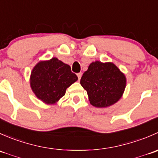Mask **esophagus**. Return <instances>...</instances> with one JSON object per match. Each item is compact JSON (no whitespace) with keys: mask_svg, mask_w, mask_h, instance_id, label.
<instances>
[{"mask_svg":"<svg viewBox=\"0 0 158 158\" xmlns=\"http://www.w3.org/2000/svg\"><path fill=\"white\" fill-rule=\"evenodd\" d=\"M82 73H77V76H78V79H79V80H80V79H81V77H82Z\"/></svg>","mask_w":158,"mask_h":158,"instance_id":"34e87169","label":"esophagus"}]
</instances>
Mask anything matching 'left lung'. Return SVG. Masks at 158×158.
Listing matches in <instances>:
<instances>
[{
    "label": "left lung",
    "instance_id": "1",
    "mask_svg": "<svg viewBox=\"0 0 158 158\" xmlns=\"http://www.w3.org/2000/svg\"><path fill=\"white\" fill-rule=\"evenodd\" d=\"M80 84L88 93L93 106L105 108L114 104L123 94L125 76L111 63H92L82 75Z\"/></svg>",
    "mask_w": 158,
    "mask_h": 158
}]
</instances>
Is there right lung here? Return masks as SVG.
Here are the masks:
<instances>
[{"mask_svg":"<svg viewBox=\"0 0 158 158\" xmlns=\"http://www.w3.org/2000/svg\"><path fill=\"white\" fill-rule=\"evenodd\" d=\"M77 79L69 65L52 58L35 66L30 76V86L39 99L47 104H54Z\"/></svg>","mask_w":158,"mask_h":158,"instance_id":"add662e5","label":"right lung"}]
</instances>
